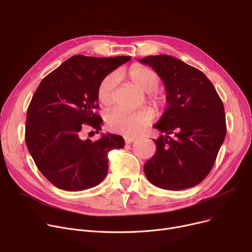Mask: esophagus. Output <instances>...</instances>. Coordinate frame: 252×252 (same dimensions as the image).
Returning <instances> with one entry per match:
<instances>
[{
    "mask_svg": "<svg viewBox=\"0 0 252 252\" xmlns=\"http://www.w3.org/2000/svg\"><path fill=\"white\" fill-rule=\"evenodd\" d=\"M136 137H130V136H125V141L126 144H130L136 141Z\"/></svg>",
    "mask_w": 252,
    "mask_h": 252,
    "instance_id": "obj_1",
    "label": "esophagus"
}]
</instances>
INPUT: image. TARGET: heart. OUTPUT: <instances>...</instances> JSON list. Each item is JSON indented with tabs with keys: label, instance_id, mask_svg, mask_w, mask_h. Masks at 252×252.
Listing matches in <instances>:
<instances>
[{
	"label": "heart",
	"instance_id": "1",
	"mask_svg": "<svg viewBox=\"0 0 252 252\" xmlns=\"http://www.w3.org/2000/svg\"><path fill=\"white\" fill-rule=\"evenodd\" d=\"M125 75L139 89L147 92L148 99L155 108H160L165 103V95L157 91L160 77L156 71L142 64H135L126 71ZM117 84V75L111 72L106 75L100 82L97 89V97L99 102L109 107L114 101V90ZM154 114L151 109L143 107L136 111H126L124 109H115L107 116L108 127L126 136H134L139 134L143 127L148 126L153 121Z\"/></svg>",
	"mask_w": 252,
	"mask_h": 252
}]
</instances>
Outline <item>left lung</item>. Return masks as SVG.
Listing matches in <instances>:
<instances>
[{"label":"left lung","mask_w":252,"mask_h":252,"mask_svg":"<svg viewBox=\"0 0 252 252\" xmlns=\"http://www.w3.org/2000/svg\"><path fill=\"white\" fill-rule=\"evenodd\" d=\"M165 86L166 109L154 127L156 153L144 165L147 179L165 190H184L202 182L226 137L223 104L207 76L168 55L139 59Z\"/></svg>","instance_id":"left-lung-1"}]
</instances>
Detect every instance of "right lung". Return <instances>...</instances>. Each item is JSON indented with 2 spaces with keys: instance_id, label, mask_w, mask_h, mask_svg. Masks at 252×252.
<instances>
[{
  "instance_id": "add662e5",
  "label": "right lung",
  "mask_w": 252,
  "mask_h": 252,
  "mask_svg": "<svg viewBox=\"0 0 252 252\" xmlns=\"http://www.w3.org/2000/svg\"><path fill=\"white\" fill-rule=\"evenodd\" d=\"M130 59L75 55L49 73L37 87L26 113L25 143L34 163L54 186L83 191L107 175V154L123 148L122 136L107 134L93 142L82 139L90 126L99 133L102 118L95 112L102 79Z\"/></svg>"
}]
</instances>
